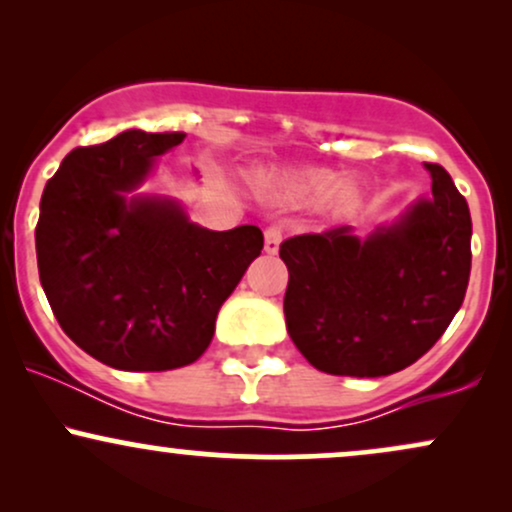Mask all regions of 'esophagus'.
<instances>
[{
  "mask_svg": "<svg viewBox=\"0 0 512 512\" xmlns=\"http://www.w3.org/2000/svg\"><path fill=\"white\" fill-rule=\"evenodd\" d=\"M281 240H284V228H281L279 223H272V226L264 228V250H267L269 255H274V252L279 250Z\"/></svg>",
  "mask_w": 512,
  "mask_h": 512,
  "instance_id": "esophagus-1",
  "label": "esophagus"
}]
</instances>
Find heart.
Segmentation results:
<instances>
[{"label": "heart", "instance_id": "1", "mask_svg": "<svg viewBox=\"0 0 512 512\" xmlns=\"http://www.w3.org/2000/svg\"><path fill=\"white\" fill-rule=\"evenodd\" d=\"M330 178L332 175L327 173V170H303V173H296L291 178V187L298 192V195H322V192L327 190V185H330ZM358 197V187L354 185L351 180H339L334 182V187L330 190V199L332 204H337V207H351V204L356 202Z\"/></svg>", "mask_w": 512, "mask_h": 512}]
</instances>
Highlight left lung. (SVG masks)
I'll list each match as a JSON object with an SVG mask.
<instances>
[{
	"instance_id": "1",
	"label": "left lung",
	"mask_w": 512,
	"mask_h": 512,
	"mask_svg": "<svg viewBox=\"0 0 512 512\" xmlns=\"http://www.w3.org/2000/svg\"><path fill=\"white\" fill-rule=\"evenodd\" d=\"M433 199L358 240L349 226L284 240L286 330L310 366L380 378L419 361L464 301L472 216L448 170L426 163Z\"/></svg>"
}]
</instances>
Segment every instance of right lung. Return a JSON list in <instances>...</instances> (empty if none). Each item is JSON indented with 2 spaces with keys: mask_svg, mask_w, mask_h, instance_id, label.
Masks as SVG:
<instances>
[{
  "mask_svg": "<svg viewBox=\"0 0 512 512\" xmlns=\"http://www.w3.org/2000/svg\"><path fill=\"white\" fill-rule=\"evenodd\" d=\"M182 132L129 129L76 146L45 185L35 226L38 272L57 322L110 368L195 363L219 308L260 255L257 226L209 231L173 202L125 199Z\"/></svg>",
  "mask_w": 512,
  "mask_h": 512,
  "instance_id": "1",
  "label": "right lung"
}]
</instances>
